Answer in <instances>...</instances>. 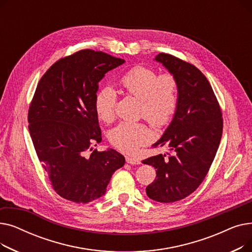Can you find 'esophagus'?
Returning <instances> with one entry per match:
<instances>
[{"mask_svg": "<svg viewBox=\"0 0 252 252\" xmlns=\"http://www.w3.org/2000/svg\"><path fill=\"white\" fill-rule=\"evenodd\" d=\"M126 160L127 163L129 164H141V160L137 157H131V156H126Z\"/></svg>", "mask_w": 252, "mask_h": 252, "instance_id": "esophagus-1", "label": "esophagus"}]
</instances>
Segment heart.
Here are the masks:
<instances>
[{
	"mask_svg": "<svg viewBox=\"0 0 252 252\" xmlns=\"http://www.w3.org/2000/svg\"><path fill=\"white\" fill-rule=\"evenodd\" d=\"M128 95L140 100L139 114L155 126H165L173 117L178 104L179 85L174 74L158 75L151 68L137 66L121 78ZM116 94L111 87L102 88L95 98V111L102 122L110 123L115 116ZM152 138L151 130L140 123H122L109 133L113 146L133 153Z\"/></svg>",
	"mask_w": 252,
	"mask_h": 252,
	"instance_id": "obj_1",
	"label": "heart"
}]
</instances>
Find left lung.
Returning <instances> with one entry per match:
<instances>
[{
    "mask_svg": "<svg viewBox=\"0 0 252 252\" xmlns=\"http://www.w3.org/2000/svg\"><path fill=\"white\" fill-rule=\"evenodd\" d=\"M161 63L178 81V104L170 124L152 146H168L169 152L143 160L156 169L146 188L157 202H175L193 193L213 163L222 133V118L213 88L194 65L160 53Z\"/></svg>",
    "mask_w": 252,
    "mask_h": 252,
    "instance_id": "obj_1",
    "label": "left lung"
}]
</instances>
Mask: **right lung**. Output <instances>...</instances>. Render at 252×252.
<instances>
[{
	"label": "right lung",
	"mask_w": 252,
	"mask_h": 252,
	"mask_svg": "<svg viewBox=\"0 0 252 252\" xmlns=\"http://www.w3.org/2000/svg\"><path fill=\"white\" fill-rule=\"evenodd\" d=\"M125 62L82 50L53 64L36 87L29 110L30 134L53 188L66 200L89 203L102 197L126 162L114 149L92 147L102 141L95 111L98 84Z\"/></svg>",
	"instance_id": "1"
}]
</instances>
